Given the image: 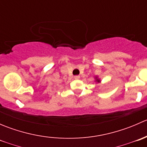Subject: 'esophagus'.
<instances>
[{"mask_svg": "<svg viewBox=\"0 0 147 147\" xmlns=\"http://www.w3.org/2000/svg\"><path fill=\"white\" fill-rule=\"evenodd\" d=\"M74 78H75V80H79L80 78V75H75Z\"/></svg>", "mask_w": 147, "mask_h": 147, "instance_id": "obj_1", "label": "esophagus"}]
</instances>
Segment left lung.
Here are the masks:
<instances>
[{"label":"left lung","mask_w":147,"mask_h":147,"mask_svg":"<svg viewBox=\"0 0 147 147\" xmlns=\"http://www.w3.org/2000/svg\"><path fill=\"white\" fill-rule=\"evenodd\" d=\"M97 82H100V80H97Z\"/></svg>","instance_id":"left-lung-1"}]
</instances>
